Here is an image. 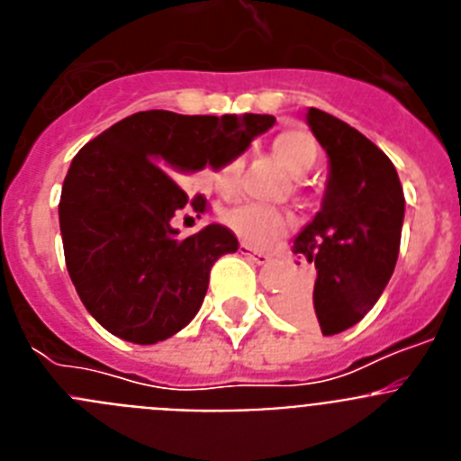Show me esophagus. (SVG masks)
Returning a JSON list of instances; mask_svg holds the SVG:
<instances>
[{
  "label": "esophagus",
  "instance_id": "1",
  "mask_svg": "<svg viewBox=\"0 0 461 461\" xmlns=\"http://www.w3.org/2000/svg\"><path fill=\"white\" fill-rule=\"evenodd\" d=\"M240 254L247 256V258H249L251 263H256V266H266V263H270V258H272L270 254H263V251H254L251 247H247V244H242V247H240Z\"/></svg>",
  "mask_w": 461,
  "mask_h": 461
}]
</instances>
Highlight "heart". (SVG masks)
Returning <instances> with one entry per match:
<instances>
[{
    "label": "heart",
    "instance_id": "obj_1",
    "mask_svg": "<svg viewBox=\"0 0 461 461\" xmlns=\"http://www.w3.org/2000/svg\"><path fill=\"white\" fill-rule=\"evenodd\" d=\"M275 154L279 161L291 170L293 175H304L319 161V148L316 140L303 129H288L275 138ZM242 168V158L228 161L221 170L214 173L212 185L221 195L233 194L238 185V175ZM226 226L238 235L242 242L251 247H266L272 240L284 235L288 230V214L270 205H258V203H247V205L233 207L228 212Z\"/></svg>",
    "mask_w": 461,
    "mask_h": 461
}]
</instances>
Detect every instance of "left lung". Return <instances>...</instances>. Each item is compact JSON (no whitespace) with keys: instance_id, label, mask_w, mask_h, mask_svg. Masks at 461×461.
<instances>
[{"instance_id":"obj_1","label":"left lung","mask_w":461,"mask_h":461,"mask_svg":"<svg viewBox=\"0 0 461 461\" xmlns=\"http://www.w3.org/2000/svg\"><path fill=\"white\" fill-rule=\"evenodd\" d=\"M307 124L328 154V185L316 217L297 233L293 254L316 267L313 286L288 291L279 309L323 335L348 330L376 304L394 272L404 223V191L369 138L319 108Z\"/></svg>"}]
</instances>
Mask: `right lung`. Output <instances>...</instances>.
<instances>
[{
    "label": "right lung",
    "instance_id": "1",
    "mask_svg": "<svg viewBox=\"0 0 461 461\" xmlns=\"http://www.w3.org/2000/svg\"><path fill=\"white\" fill-rule=\"evenodd\" d=\"M275 124L272 115H177L145 110L89 140L59 198L64 258L85 309L110 335L157 344L191 323L210 270L238 251L221 223L180 240L170 226L185 210L182 175L221 170ZM194 210H205L195 195Z\"/></svg>",
    "mask_w": 461,
    "mask_h": 461
}]
</instances>
